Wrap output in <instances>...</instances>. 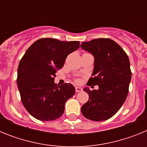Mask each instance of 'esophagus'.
I'll use <instances>...</instances> for the list:
<instances>
[{"label": "esophagus", "mask_w": 147, "mask_h": 147, "mask_svg": "<svg viewBox=\"0 0 147 147\" xmlns=\"http://www.w3.org/2000/svg\"><path fill=\"white\" fill-rule=\"evenodd\" d=\"M75 90H76V93H79V92L82 91V89L81 88H79V87H76V88H75Z\"/></svg>", "instance_id": "34e87169"}]
</instances>
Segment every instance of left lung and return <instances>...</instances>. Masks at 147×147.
Here are the masks:
<instances>
[{
	"label": "left lung",
	"mask_w": 147,
	"mask_h": 147,
	"mask_svg": "<svg viewBox=\"0 0 147 147\" xmlns=\"http://www.w3.org/2000/svg\"><path fill=\"white\" fill-rule=\"evenodd\" d=\"M82 49L94 56L93 76L88 86L98 85V90H83L89 99L81 111L86 119L102 121L113 117L125 102L132 72L128 56L120 45L109 38H98L83 42Z\"/></svg>",
	"instance_id": "left-lung-1"
}]
</instances>
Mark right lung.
I'll use <instances>...</instances> for the list:
<instances>
[{"label":"right lung","instance_id":"obj_1","mask_svg":"<svg viewBox=\"0 0 147 147\" xmlns=\"http://www.w3.org/2000/svg\"><path fill=\"white\" fill-rule=\"evenodd\" d=\"M80 48V41L41 38L35 41L20 59L17 84L26 110L35 119L53 121L64 113L65 104L74 95L75 88L65 83L57 86L56 73L66 57Z\"/></svg>","mask_w":147,"mask_h":147}]
</instances>
